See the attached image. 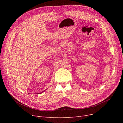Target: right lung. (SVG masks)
Returning <instances> with one entry per match:
<instances>
[{
	"instance_id": "1",
	"label": "right lung",
	"mask_w": 123,
	"mask_h": 123,
	"mask_svg": "<svg viewBox=\"0 0 123 123\" xmlns=\"http://www.w3.org/2000/svg\"><path fill=\"white\" fill-rule=\"evenodd\" d=\"M46 90H44V91H43V92H40V93H37V94H41V93H43V92H44L45 91H46Z\"/></svg>"
}]
</instances>
